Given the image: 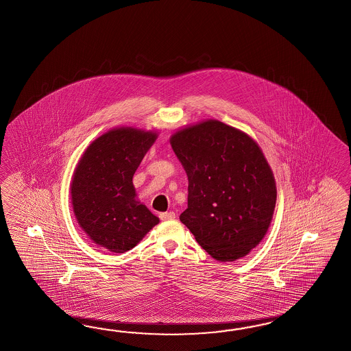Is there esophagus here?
I'll use <instances>...</instances> for the list:
<instances>
[{"mask_svg": "<svg viewBox=\"0 0 351 351\" xmlns=\"http://www.w3.org/2000/svg\"><path fill=\"white\" fill-rule=\"evenodd\" d=\"M175 217H176L175 212H165V213L160 214L161 221H171V219H175Z\"/></svg>", "mask_w": 351, "mask_h": 351, "instance_id": "obj_1", "label": "esophagus"}]
</instances>
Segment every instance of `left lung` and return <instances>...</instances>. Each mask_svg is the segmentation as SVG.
<instances>
[{"label":"left lung","mask_w":351,"mask_h":351,"mask_svg":"<svg viewBox=\"0 0 351 351\" xmlns=\"http://www.w3.org/2000/svg\"><path fill=\"white\" fill-rule=\"evenodd\" d=\"M172 149L188 175V208L180 221L218 261L246 256L273 219L276 185L256 142L219 120L180 129Z\"/></svg>","instance_id":"8db88e82"}]
</instances>
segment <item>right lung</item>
<instances>
[{"mask_svg":"<svg viewBox=\"0 0 351 351\" xmlns=\"http://www.w3.org/2000/svg\"><path fill=\"white\" fill-rule=\"evenodd\" d=\"M156 138V132L112 129L87 147L73 173L71 197L77 223L110 252L137 246L160 222L138 202L133 186V175Z\"/></svg>","mask_w":351,"mask_h":351,"instance_id":"1","label":"right lung"}]
</instances>
